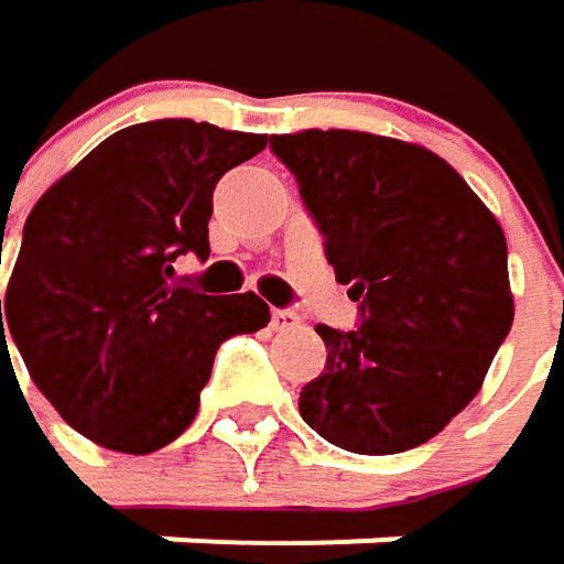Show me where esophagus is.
<instances>
[{"label":"esophagus","mask_w":564,"mask_h":564,"mask_svg":"<svg viewBox=\"0 0 564 564\" xmlns=\"http://www.w3.org/2000/svg\"><path fill=\"white\" fill-rule=\"evenodd\" d=\"M292 325H299V315H295L292 308H275V312H272V328H275V332L292 328Z\"/></svg>","instance_id":"esophagus-1"}]
</instances>
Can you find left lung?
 Listing matches in <instances>:
<instances>
[{"label": "left lung", "instance_id": "1", "mask_svg": "<svg viewBox=\"0 0 564 564\" xmlns=\"http://www.w3.org/2000/svg\"><path fill=\"white\" fill-rule=\"evenodd\" d=\"M269 147L361 302L355 332L315 328L328 361L302 388V421L351 453L414 449L479 394L512 328L502 226L421 143L302 131Z\"/></svg>", "mask_w": 564, "mask_h": 564}]
</instances>
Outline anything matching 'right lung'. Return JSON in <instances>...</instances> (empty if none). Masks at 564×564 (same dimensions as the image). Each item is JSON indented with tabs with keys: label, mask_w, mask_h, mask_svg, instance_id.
I'll list each match as a JSON object with an SVG mask.
<instances>
[{
	"label": "right lung",
	"mask_w": 564,
	"mask_h": 564,
	"mask_svg": "<svg viewBox=\"0 0 564 564\" xmlns=\"http://www.w3.org/2000/svg\"><path fill=\"white\" fill-rule=\"evenodd\" d=\"M265 134L186 118L101 141L29 213L0 299V355L15 341L35 388L82 436L153 453L199 411L216 348L265 328L256 292L203 295L173 279L183 252L209 256L219 176Z\"/></svg>",
	"instance_id": "1"
}]
</instances>
